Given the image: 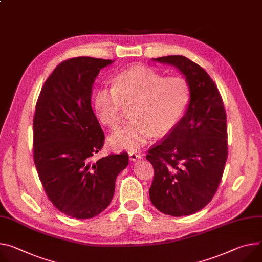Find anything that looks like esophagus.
Listing matches in <instances>:
<instances>
[{
  "label": "esophagus",
  "mask_w": 262,
  "mask_h": 262,
  "mask_svg": "<svg viewBox=\"0 0 262 262\" xmlns=\"http://www.w3.org/2000/svg\"><path fill=\"white\" fill-rule=\"evenodd\" d=\"M142 158V156L140 154H137V152H129V160L130 161H137V160H140Z\"/></svg>",
  "instance_id": "esophagus-1"
}]
</instances>
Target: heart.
Listing matches in <instances>:
<instances>
[{"mask_svg": "<svg viewBox=\"0 0 262 262\" xmlns=\"http://www.w3.org/2000/svg\"><path fill=\"white\" fill-rule=\"evenodd\" d=\"M191 99L189 82L181 76L166 77L155 69L132 67L118 73L113 86L98 89L94 105L100 121L111 128L121 122L124 105L133 118L110 138L113 147L137 151L156 134L164 136L181 121Z\"/></svg>", "mask_w": 262, "mask_h": 262, "instance_id": "b5f03b06", "label": "heart"}]
</instances>
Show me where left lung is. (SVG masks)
Masks as SVG:
<instances>
[{"label":"left lung","instance_id":"obj_1","mask_svg":"<svg viewBox=\"0 0 262 262\" xmlns=\"http://www.w3.org/2000/svg\"><path fill=\"white\" fill-rule=\"evenodd\" d=\"M154 60L181 71L191 99L179 124L148 149L146 159L155 171L149 198L164 214L190 215L211 202L222 181L228 158L227 114L216 84L201 66L182 55Z\"/></svg>","mask_w":262,"mask_h":262}]
</instances>
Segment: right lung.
<instances>
[{
	"instance_id": "1",
	"label": "right lung",
	"mask_w": 262,
	"mask_h": 262,
	"mask_svg": "<svg viewBox=\"0 0 262 262\" xmlns=\"http://www.w3.org/2000/svg\"><path fill=\"white\" fill-rule=\"evenodd\" d=\"M111 59L80 56L60 62L45 81L33 117V160L45 192L66 215L85 220L110 205L128 154L94 161L104 133L91 106L92 85Z\"/></svg>"
}]
</instances>
